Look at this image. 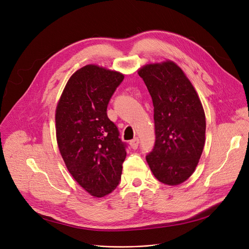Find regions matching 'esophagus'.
Masks as SVG:
<instances>
[{
    "label": "esophagus",
    "mask_w": 249,
    "mask_h": 249,
    "mask_svg": "<svg viewBox=\"0 0 249 249\" xmlns=\"http://www.w3.org/2000/svg\"><path fill=\"white\" fill-rule=\"evenodd\" d=\"M129 145H130L131 149L137 150L138 149V145H139V139L135 138L134 140H131L130 142H129Z\"/></svg>",
    "instance_id": "1"
}]
</instances>
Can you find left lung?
Listing matches in <instances>:
<instances>
[{"label": "left lung", "mask_w": 249, "mask_h": 249, "mask_svg": "<svg viewBox=\"0 0 249 249\" xmlns=\"http://www.w3.org/2000/svg\"><path fill=\"white\" fill-rule=\"evenodd\" d=\"M154 106L156 142L145 160L163 184L177 186L194 173L205 144V112L193 84L172 60L138 70Z\"/></svg>", "instance_id": "1"}]
</instances>
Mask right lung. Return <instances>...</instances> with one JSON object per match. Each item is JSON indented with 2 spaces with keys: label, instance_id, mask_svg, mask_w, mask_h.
<instances>
[{
  "label": "right lung",
  "instance_id": "add662e5",
  "mask_svg": "<svg viewBox=\"0 0 249 249\" xmlns=\"http://www.w3.org/2000/svg\"><path fill=\"white\" fill-rule=\"evenodd\" d=\"M124 76L89 64L68 79L58 100L55 127L58 149L71 176L95 198L119 185L125 145L107 118L108 101Z\"/></svg>",
  "mask_w": 249,
  "mask_h": 249
}]
</instances>
